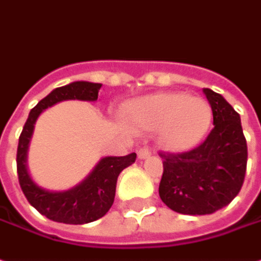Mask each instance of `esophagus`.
<instances>
[{
  "label": "esophagus",
  "mask_w": 261,
  "mask_h": 261,
  "mask_svg": "<svg viewBox=\"0 0 261 261\" xmlns=\"http://www.w3.org/2000/svg\"><path fill=\"white\" fill-rule=\"evenodd\" d=\"M137 155L140 160H145V159H148V157L151 155V151H150V148L143 147V148H140V150H138Z\"/></svg>",
  "instance_id": "obj_1"
}]
</instances>
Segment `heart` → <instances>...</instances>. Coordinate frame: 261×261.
Masks as SVG:
<instances>
[{
  "instance_id": "heart-1",
  "label": "heart",
  "mask_w": 261,
  "mask_h": 261,
  "mask_svg": "<svg viewBox=\"0 0 261 261\" xmlns=\"http://www.w3.org/2000/svg\"><path fill=\"white\" fill-rule=\"evenodd\" d=\"M124 116L136 130H157V143L163 150L184 153L204 138L212 125L213 110L201 97L164 91L131 101Z\"/></svg>"
}]
</instances>
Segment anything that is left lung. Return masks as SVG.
<instances>
[{"label":"left lung","mask_w":261,"mask_h":261,"mask_svg":"<svg viewBox=\"0 0 261 261\" xmlns=\"http://www.w3.org/2000/svg\"><path fill=\"white\" fill-rule=\"evenodd\" d=\"M213 110L214 128L194 150L161 154L159 194L173 212L212 214L231 203L242 189L247 166V143L240 116L226 98L204 88Z\"/></svg>","instance_id":"left-lung-1"}]
</instances>
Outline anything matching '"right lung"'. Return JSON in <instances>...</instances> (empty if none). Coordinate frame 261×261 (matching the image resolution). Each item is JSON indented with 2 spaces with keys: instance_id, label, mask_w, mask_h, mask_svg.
<instances>
[{
  "instance_id": "add662e5",
  "label": "right lung",
  "mask_w": 261,
  "mask_h": 261,
  "mask_svg": "<svg viewBox=\"0 0 261 261\" xmlns=\"http://www.w3.org/2000/svg\"><path fill=\"white\" fill-rule=\"evenodd\" d=\"M101 86L102 84L90 81H74L53 90L30 111V116L19 136L17 173L21 190L35 210L57 223L87 224L106 216L114 203L118 175L137 159L136 153L123 157H102L83 181L64 191L42 189L28 173V147L33 137L35 121L42 111L60 101H97Z\"/></svg>"
}]
</instances>
